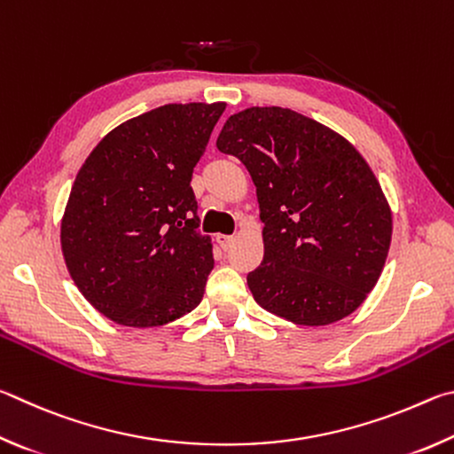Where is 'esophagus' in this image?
<instances>
[{
	"label": "esophagus",
	"instance_id": "esophagus-1",
	"mask_svg": "<svg viewBox=\"0 0 454 454\" xmlns=\"http://www.w3.org/2000/svg\"><path fill=\"white\" fill-rule=\"evenodd\" d=\"M217 243H219V247L223 251H227V249H231V245L235 243V237H231V235H217Z\"/></svg>",
	"mask_w": 454,
	"mask_h": 454
}]
</instances>
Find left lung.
<instances>
[{"label":"left lung","instance_id":"left-lung-1","mask_svg":"<svg viewBox=\"0 0 454 454\" xmlns=\"http://www.w3.org/2000/svg\"><path fill=\"white\" fill-rule=\"evenodd\" d=\"M217 149L257 187L265 255L247 275L257 303L297 325L351 315L375 287L391 209L367 161L329 127L283 107L231 115Z\"/></svg>","mask_w":454,"mask_h":454}]
</instances>
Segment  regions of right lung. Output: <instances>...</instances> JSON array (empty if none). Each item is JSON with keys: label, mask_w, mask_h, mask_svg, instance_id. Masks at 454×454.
<instances>
[{"label": "right lung", "mask_w": 454, "mask_h": 454, "mask_svg": "<svg viewBox=\"0 0 454 454\" xmlns=\"http://www.w3.org/2000/svg\"><path fill=\"white\" fill-rule=\"evenodd\" d=\"M225 103H169L115 127L79 169L61 221L83 297L127 327H157L201 303L213 269L193 167Z\"/></svg>", "instance_id": "obj_1"}]
</instances>
